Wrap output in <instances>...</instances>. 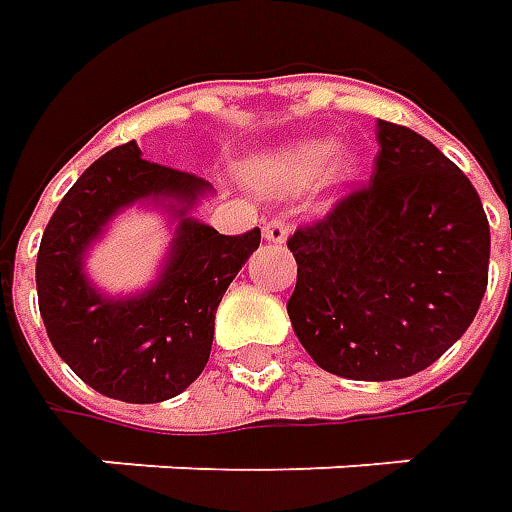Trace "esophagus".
Returning a JSON list of instances; mask_svg holds the SVG:
<instances>
[{
  "label": "esophagus",
  "mask_w": 512,
  "mask_h": 512,
  "mask_svg": "<svg viewBox=\"0 0 512 512\" xmlns=\"http://www.w3.org/2000/svg\"><path fill=\"white\" fill-rule=\"evenodd\" d=\"M262 233H265L267 242H273V245H285L287 236H290V225L282 222V219H270V222H265V227H262Z\"/></svg>",
  "instance_id": "esophagus-1"
}]
</instances>
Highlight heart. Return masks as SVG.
Masks as SVG:
<instances>
[{"label":"heart","mask_w":512,"mask_h":512,"mask_svg":"<svg viewBox=\"0 0 512 512\" xmlns=\"http://www.w3.org/2000/svg\"><path fill=\"white\" fill-rule=\"evenodd\" d=\"M247 176L259 190L273 196L296 193L316 179V190L330 199L359 176V156L353 150H333V142L327 139H299L259 156L247 168Z\"/></svg>","instance_id":"b5f03b06"}]
</instances>
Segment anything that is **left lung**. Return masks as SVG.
<instances>
[{
  "instance_id": "obj_1",
  "label": "left lung",
  "mask_w": 512,
  "mask_h": 512,
  "mask_svg": "<svg viewBox=\"0 0 512 512\" xmlns=\"http://www.w3.org/2000/svg\"><path fill=\"white\" fill-rule=\"evenodd\" d=\"M370 185L287 247V316L310 359L353 382L413 376L459 342L482 305L490 225L462 170L416 130L376 125Z\"/></svg>"
}]
</instances>
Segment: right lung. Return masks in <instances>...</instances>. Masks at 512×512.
<instances>
[{
    "instance_id": "add662e5",
    "label": "right lung",
    "mask_w": 512,
    "mask_h": 512,
    "mask_svg": "<svg viewBox=\"0 0 512 512\" xmlns=\"http://www.w3.org/2000/svg\"><path fill=\"white\" fill-rule=\"evenodd\" d=\"M210 190L193 173L142 159L139 145L128 142L96 159L50 216L36 256L39 313L62 362L102 396L165 402L205 370L216 307L262 242L259 227L222 236L193 219L190 210ZM130 204L162 206L177 230L153 286L108 297L87 279L84 256Z\"/></svg>"
}]
</instances>
